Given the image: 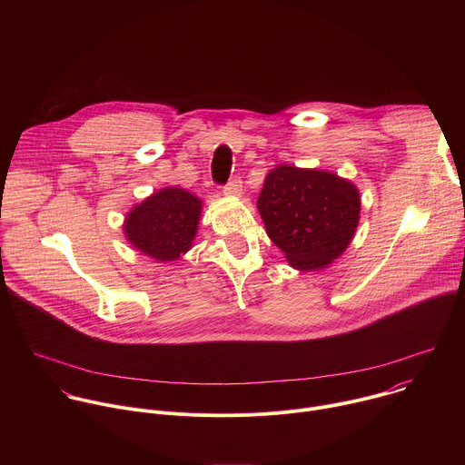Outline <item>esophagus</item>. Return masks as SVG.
I'll use <instances>...</instances> for the list:
<instances>
[{"instance_id": "esophagus-1", "label": "esophagus", "mask_w": 465, "mask_h": 465, "mask_svg": "<svg viewBox=\"0 0 465 465\" xmlns=\"http://www.w3.org/2000/svg\"><path fill=\"white\" fill-rule=\"evenodd\" d=\"M223 191H224L226 196H241L242 194V182L239 178H233L232 182H228L224 185Z\"/></svg>"}]
</instances>
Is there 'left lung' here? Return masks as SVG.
<instances>
[{
  "instance_id": "left-lung-1",
  "label": "left lung",
  "mask_w": 465,
  "mask_h": 465,
  "mask_svg": "<svg viewBox=\"0 0 465 465\" xmlns=\"http://www.w3.org/2000/svg\"><path fill=\"white\" fill-rule=\"evenodd\" d=\"M257 212L291 267L312 272L350 246L361 219V194L335 173L278 165L264 176Z\"/></svg>"
}]
</instances>
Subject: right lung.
Returning a JSON list of instances; mask_svg holds the SVG:
<instances>
[{"instance_id":"obj_1","label":"right lung","mask_w":465,"mask_h":465,"mask_svg":"<svg viewBox=\"0 0 465 465\" xmlns=\"http://www.w3.org/2000/svg\"><path fill=\"white\" fill-rule=\"evenodd\" d=\"M201 213V198L171 185L132 208L124 217L123 232L126 241L143 255L171 262L191 250Z\"/></svg>"}]
</instances>
